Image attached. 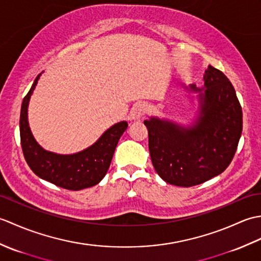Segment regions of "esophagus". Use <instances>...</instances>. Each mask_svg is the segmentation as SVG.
Wrapping results in <instances>:
<instances>
[{
  "mask_svg": "<svg viewBox=\"0 0 261 261\" xmlns=\"http://www.w3.org/2000/svg\"><path fill=\"white\" fill-rule=\"evenodd\" d=\"M148 112H149L148 105L145 102H140L134 108V118L136 120H141L142 118H145V115Z\"/></svg>",
  "mask_w": 261,
  "mask_h": 261,
  "instance_id": "obj_1",
  "label": "esophagus"
}]
</instances>
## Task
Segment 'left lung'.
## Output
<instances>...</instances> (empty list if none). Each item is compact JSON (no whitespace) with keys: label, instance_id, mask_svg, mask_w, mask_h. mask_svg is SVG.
Masks as SVG:
<instances>
[{"label":"left lung","instance_id":"1","mask_svg":"<svg viewBox=\"0 0 261 261\" xmlns=\"http://www.w3.org/2000/svg\"><path fill=\"white\" fill-rule=\"evenodd\" d=\"M203 80V87L188 88L198 102L191 124L157 116L145 121L153 168L175 186H195L223 173L241 137L242 110L228 77L210 65Z\"/></svg>","mask_w":261,"mask_h":261}]
</instances>
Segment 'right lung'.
<instances>
[{"label":"right lung","instance_id":"add662e5","mask_svg":"<svg viewBox=\"0 0 261 261\" xmlns=\"http://www.w3.org/2000/svg\"><path fill=\"white\" fill-rule=\"evenodd\" d=\"M40 75L23 98L20 114L21 147L27 164L38 177L59 187L81 191L98 184L107 175L119 139L127 127L126 121L115 123L96 142L80 152L60 154L45 150L36 141L28 121V107Z\"/></svg>","mask_w":261,"mask_h":261}]
</instances>
